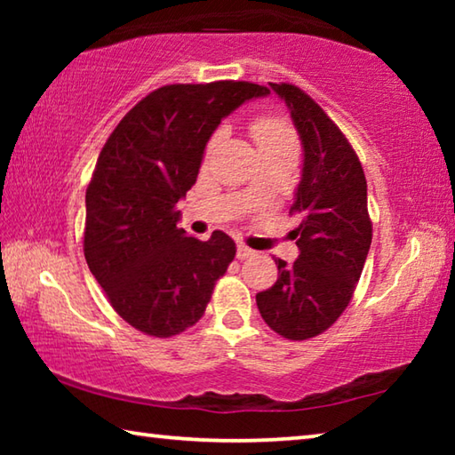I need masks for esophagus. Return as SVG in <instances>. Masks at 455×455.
I'll return each instance as SVG.
<instances>
[{"label": "esophagus", "instance_id": "1", "mask_svg": "<svg viewBox=\"0 0 455 455\" xmlns=\"http://www.w3.org/2000/svg\"><path fill=\"white\" fill-rule=\"evenodd\" d=\"M252 255H255V251L249 249V246L243 244V243H238V246H236V257H238V259L244 260V259H249V257H252Z\"/></svg>", "mask_w": 455, "mask_h": 455}]
</instances>
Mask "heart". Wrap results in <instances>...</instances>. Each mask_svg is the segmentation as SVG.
Returning <instances> with one entry per match:
<instances>
[{"label": "heart", "mask_w": 455, "mask_h": 455, "mask_svg": "<svg viewBox=\"0 0 455 455\" xmlns=\"http://www.w3.org/2000/svg\"><path fill=\"white\" fill-rule=\"evenodd\" d=\"M251 134L255 138V142L260 148H281V146H295L297 134L287 120L275 114H260L251 122ZM220 134H214L209 144H206L204 158H209L219 144Z\"/></svg>", "instance_id": "obj_1"}]
</instances>
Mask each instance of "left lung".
<instances>
[{
    "instance_id": "8db88e82",
    "label": "left lung",
    "mask_w": 455,
    "mask_h": 455,
    "mask_svg": "<svg viewBox=\"0 0 455 455\" xmlns=\"http://www.w3.org/2000/svg\"><path fill=\"white\" fill-rule=\"evenodd\" d=\"M301 136L305 163L291 214H297L299 259H275L279 276L257 295L260 317L291 341L327 331L351 303L373 227L367 180L351 142L315 100L295 84L268 82Z\"/></svg>"
}]
</instances>
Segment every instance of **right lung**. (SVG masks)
I'll list each match as a JSON object with an SVG mask.
<instances>
[{"instance_id": "obj_1", "label": "right lung", "mask_w": 455, "mask_h": 455, "mask_svg": "<svg viewBox=\"0 0 455 455\" xmlns=\"http://www.w3.org/2000/svg\"><path fill=\"white\" fill-rule=\"evenodd\" d=\"M252 82L171 84L142 98L100 152L86 188L84 257L112 309L150 337L195 325L235 260L233 238L209 241L176 227L220 120L251 98Z\"/></svg>"}]
</instances>
